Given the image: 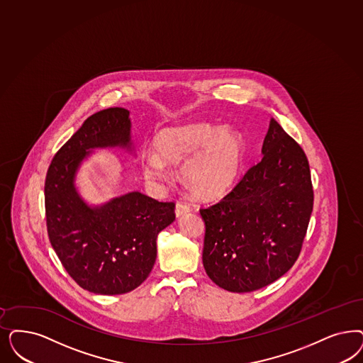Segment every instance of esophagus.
<instances>
[{"label": "esophagus", "mask_w": 363, "mask_h": 363, "mask_svg": "<svg viewBox=\"0 0 363 363\" xmlns=\"http://www.w3.org/2000/svg\"><path fill=\"white\" fill-rule=\"evenodd\" d=\"M189 212H190V206H189L188 203L177 202V205H175V216L177 217H181V216H184V214H186Z\"/></svg>", "instance_id": "esophagus-1"}]
</instances>
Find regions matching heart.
I'll use <instances>...</instances> for the list:
<instances>
[{"mask_svg": "<svg viewBox=\"0 0 363 363\" xmlns=\"http://www.w3.org/2000/svg\"><path fill=\"white\" fill-rule=\"evenodd\" d=\"M154 152L143 155V174L164 181L167 166L181 162L179 179L200 199L224 196L238 182L244 161V142L236 130L209 123L166 127L157 133Z\"/></svg>", "mask_w": 363, "mask_h": 363, "instance_id": "heart-1", "label": "heart"}]
</instances>
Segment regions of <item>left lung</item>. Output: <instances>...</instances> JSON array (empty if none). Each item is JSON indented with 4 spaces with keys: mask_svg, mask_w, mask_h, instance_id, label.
I'll return each instance as SVG.
<instances>
[{
    "mask_svg": "<svg viewBox=\"0 0 363 363\" xmlns=\"http://www.w3.org/2000/svg\"><path fill=\"white\" fill-rule=\"evenodd\" d=\"M262 152L230 193L200 209L203 268L230 292L256 291L284 275L299 257L313 212L308 160L274 118Z\"/></svg>",
    "mask_w": 363,
    "mask_h": 363,
    "instance_id": "8db88e82",
    "label": "left lung"
}]
</instances>
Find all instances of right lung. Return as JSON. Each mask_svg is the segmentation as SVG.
Segmentation results:
<instances>
[{
  "label": "right lung",
  "instance_id": "right-lung-1",
  "mask_svg": "<svg viewBox=\"0 0 363 363\" xmlns=\"http://www.w3.org/2000/svg\"><path fill=\"white\" fill-rule=\"evenodd\" d=\"M131 150L128 110L91 115L56 152L45 178V216L52 248L84 289L121 295L139 287L157 259V236L175 220L174 202L131 191L89 206L75 186L76 172L92 149Z\"/></svg>",
  "mask_w": 363,
  "mask_h": 363
}]
</instances>
